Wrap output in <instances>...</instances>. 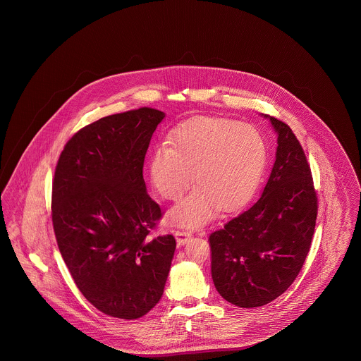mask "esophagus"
<instances>
[{"label":"esophagus","mask_w":361,"mask_h":361,"mask_svg":"<svg viewBox=\"0 0 361 361\" xmlns=\"http://www.w3.org/2000/svg\"><path fill=\"white\" fill-rule=\"evenodd\" d=\"M174 237H176L178 245H185V243L190 240L192 233H190L189 230H177V231L174 233Z\"/></svg>","instance_id":"34e87169"}]
</instances>
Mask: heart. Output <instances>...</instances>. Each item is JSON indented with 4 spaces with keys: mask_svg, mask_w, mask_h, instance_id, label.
<instances>
[{
    "mask_svg": "<svg viewBox=\"0 0 361 361\" xmlns=\"http://www.w3.org/2000/svg\"><path fill=\"white\" fill-rule=\"evenodd\" d=\"M267 143L257 128L224 118H196L178 126L168 143L155 147L149 177L159 196L178 200L193 181L197 184L173 208L178 226L197 227L215 209L233 211L255 193L267 166Z\"/></svg>",
    "mask_w": 361,
    "mask_h": 361,
    "instance_id": "1",
    "label": "heart"
}]
</instances>
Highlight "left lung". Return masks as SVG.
<instances>
[{"label":"left lung","instance_id":"8db88e82","mask_svg":"<svg viewBox=\"0 0 361 361\" xmlns=\"http://www.w3.org/2000/svg\"><path fill=\"white\" fill-rule=\"evenodd\" d=\"M276 161L257 202L209 235L211 275L227 302L271 303L293 283L309 255L318 200L306 154L291 128L269 115Z\"/></svg>","mask_w":361,"mask_h":361}]
</instances>
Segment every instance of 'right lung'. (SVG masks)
<instances>
[{"label": "right lung", "instance_id": "1", "mask_svg": "<svg viewBox=\"0 0 361 361\" xmlns=\"http://www.w3.org/2000/svg\"><path fill=\"white\" fill-rule=\"evenodd\" d=\"M165 114L139 108L87 124L66 143L52 183V226L78 290L104 314L137 319L159 302L174 237H150L162 216L143 162Z\"/></svg>", "mask_w": 361, "mask_h": 361}]
</instances>
